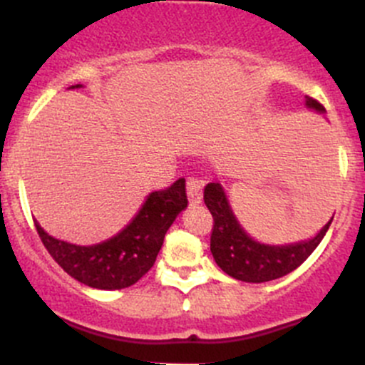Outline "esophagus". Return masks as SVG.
Returning <instances> with one entry per match:
<instances>
[{"instance_id":"34e87169","label":"esophagus","mask_w":365,"mask_h":365,"mask_svg":"<svg viewBox=\"0 0 365 365\" xmlns=\"http://www.w3.org/2000/svg\"><path fill=\"white\" fill-rule=\"evenodd\" d=\"M203 185L205 182L197 176L187 178V196H189V201L192 205L201 203V200H203Z\"/></svg>"}]
</instances>
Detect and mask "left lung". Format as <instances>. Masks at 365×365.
<instances>
[{
    "label": "left lung",
    "instance_id": "8db88e82",
    "mask_svg": "<svg viewBox=\"0 0 365 365\" xmlns=\"http://www.w3.org/2000/svg\"><path fill=\"white\" fill-rule=\"evenodd\" d=\"M307 106L319 113L325 111V108L312 97H307ZM203 200L213 217L210 237V251L213 254V259L227 275L244 282L274 281L295 270L318 247L334 219L332 217L312 240L274 247L257 244L249 235H245L235 219L219 183H208L205 187Z\"/></svg>",
    "mask_w": 365,
    "mask_h": 365
}]
</instances>
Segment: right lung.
<instances>
[{
  "label": "right lung",
  "instance_id": "1",
  "mask_svg": "<svg viewBox=\"0 0 365 365\" xmlns=\"http://www.w3.org/2000/svg\"><path fill=\"white\" fill-rule=\"evenodd\" d=\"M79 86V84H77ZM185 180L155 190L121 233L97 245H73L47 235L35 222L36 233L53 259L76 281L97 289H121L150 272L169 226L185 208Z\"/></svg>",
  "mask_w": 365,
  "mask_h": 365
}]
</instances>
